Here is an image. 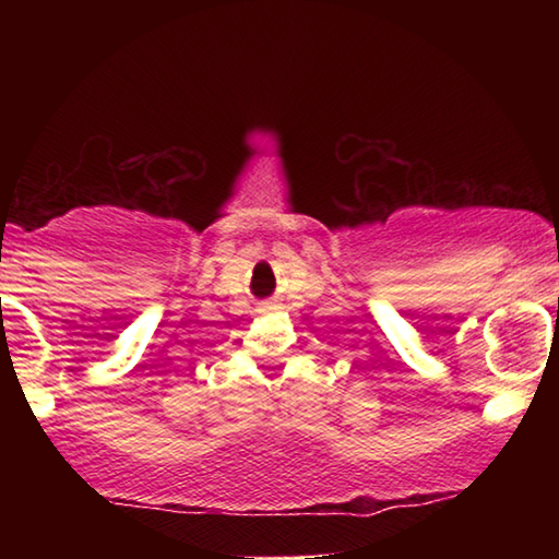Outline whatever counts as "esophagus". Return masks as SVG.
Wrapping results in <instances>:
<instances>
[{"instance_id":"obj_1","label":"esophagus","mask_w":559,"mask_h":559,"mask_svg":"<svg viewBox=\"0 0 559 559\" xmlns=\"http://www.w3.org/2000/svg\"><path fill=\"white\" fill-rule=\"evenodd\" d=\"M269 310H273V302H261L259 313H269Z\"/></svg>"}]
</instances>
